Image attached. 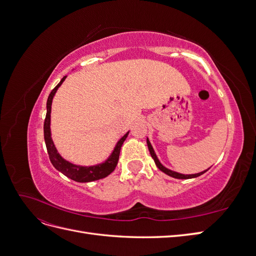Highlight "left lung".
Returning <instances> with one entry per match:
<instances>
[{"label": "left lung", "instance_id": "8db88e82", "mask_svg": "<svg viewBox=\"0 0 256 256\" xmlns=\"http://www.w3.org/2000/svg\"><path fill=\"white\" fill-rule=\"evenodd\" d=\"M147 146H148V150H150V156L152 157V159H154V164H156L157 168L160 170V171H162L164 173H166V175H168V176L174 177V178H177V180H188V178H194V177L200 176V175L204 174L205 172H207V171H208V170H206V171L200 172V173H196V174H190V175H184V174H180V173H177V172L171 171V170L166 168V166H162V164H160V161H159V159L157 158L156 154H154V148H152V144H150V142L148 138H147Z\"/></svg>", "mask_w": 256, "mask_h": 256}]
</instances>
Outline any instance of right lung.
Returning a JSON list of instances; mask_svg holds the SVG:
<instances>
[{
    "label": "right lung",
    "mask_w": 256,
    "mask_h": 256,
    "mask_svg": "<svg viewBox=\"0 0 256 256\" xmlns=\"http://www.w3.org/2000/svg\"><path fill=\"white\" fill-rule=\"evenodd\" d=\"M66 79V76H63V79L60 81V83L54 88L47 100V114H46V118L44 122V142L46 146H47V150L49 154V158L53 166L56 168L58 171L63 173L65 176H67L70 180L78 182H90L102 180V178L106 177L110 175L118 166L120 152L122 145L124 141L126 140L128 136V132L115 145L112 154L109 156L102 164H99L97 166H76L70 164V162L65 160L63 157H60V154L58 152L56 146L51 138V129H50V118H51V106H52V99L56 95L58 88L60 86L62 83Z\"/></svg>",
    "instance_id": "obj_1"
}]
</instances>
